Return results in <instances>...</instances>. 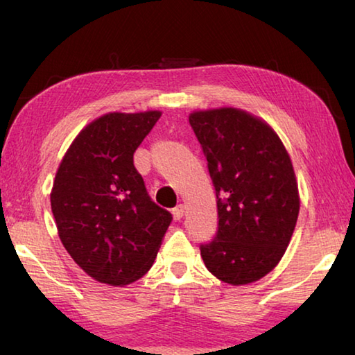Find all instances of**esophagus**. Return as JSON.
<instances>
[{
	"instance_id": "1",
	"label": "esophagus",
	"mask_w": 355,
	"mask_h": 355,
	"mask_svg": "<svg viewBox=\"0 0 355 355\" xmlns=\"http://www.w3.org/2000/svg\"><path fill=\"white\" fill-rule=\"evenodd\" d=\"M172 214H173V219L180 220V219L183 218V214H184V207L183 205H177L175 208L172 209Z\"/></svg>"
}]
</instances>
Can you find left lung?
I'll return each instance as SVG.
<instances>
[{
	"label": "left lung",
	"mask_w": 355,
	"mask_h": 355,
	"mask_svg": "<svg viewBox=\"0 0 355 355\" xmlns=\"http://www.w3.org/2000/svg\"><path fill=\"white\" fill-rule=\"evenodd\" d=\"M189 123L218 199V232L200 245L203 263L225 284L260 280L282 260L297 222L290 155L264 120L238 107L194 111Z\"/></svg>",
	"instance_id": "obj_1"
}]
</instances>
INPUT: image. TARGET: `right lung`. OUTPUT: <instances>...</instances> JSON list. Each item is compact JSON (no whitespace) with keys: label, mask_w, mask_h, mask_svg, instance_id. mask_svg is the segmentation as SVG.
Wrapping results in <instances>:
<instances>
[{"label":"right lung","mask_w":355,"mask_h":355,"mask_svg":"<svg viewBox=\"0 0 355 355\" xmlns=\"http://www.w3.org/2000/svg\"><path fill=\"white\" fill-rule=\"evenodd\" d=\"M159 111L107 112L86 125L56 172L51 211L65 250L100 284L146 275L172 222L152 202L133 155Z\"/></svg>","instance_id":"1"}]
</instances>
